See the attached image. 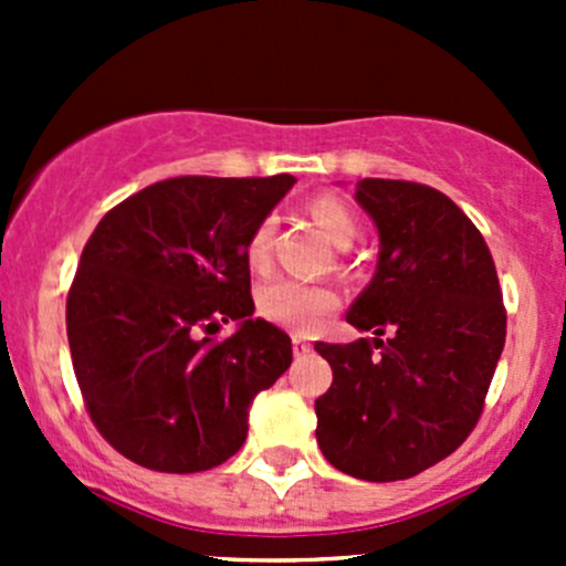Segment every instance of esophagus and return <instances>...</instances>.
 <instances>
[{"label":"esophagus","instance_id":"34e87169","mask_svg":"<svg viewBox=\"0 0 566 566\" xmlns=\"http://www.w3.org/2000/svg\"><path fill=\"white\" fill-rule=\"evenodd\" d=\"M293 353L295 356H310L312 342H306L304 336H293Z\"/></svg>","mask_w":566,"mask_h":566}]
</instances>
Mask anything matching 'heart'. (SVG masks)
Here are the masks:
<instances>
[{"instance_id":"1","label":"heart","mask_w":566,"mask_h":566,"mask_svg":"<svg viewBox=\"0 0 566 566\" xmlns=\"http://www.w3.org/2000/svg\"><path fill=\"white\" fill-rule=\"evenodd\" d=\"M310 213L336 247H350L356 241L358 221L339 197L323 193L312 199ZM271 256L273 219H262L247 241V262L251 271H265L271 265ZM336 304H339V295L328 284L301 282V279H276V282H268L256 295V312L262 317L290 331H301V334L315 328L319 319L336 310Z\"/></svg>"}]
</instances>
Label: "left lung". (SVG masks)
Wrapping results in <instances>:
<instances>
[{"label": "left lung", "instance_id": "8db88e82", "mask_svg": "<svg viewBox=\"0 0 566 566\" xmlns=\"http://www.w3.org/2000/svg\"><path fill=\"white\" fill-rule=\"evenodd\" d=\"M356 199L378 224L380 256L347 323L378 339L315 345L334 373L315 399L317 443L347 476L397 482L473 432L504 350L506 310L482 232L447 193L364 177Z\"/></svg>", "mask_w": 566, "mask_h": 566}]
</instances>
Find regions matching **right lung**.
I'll return each mask as SVG.
<instances>
[{"mask_svg":"<svg viewBox=\"0 0 566 566\" xmlns=\"http://www.w3.org/2000/svg\"><path fill=\"white\" fill-rule=\"evenodd\" d=\"M293 175L153 182L98 221L67 293V345L84 408L123 458L161 473L221 465L249 405L293 361L254 315L247 241ZM241 322L227 340L209 336Z\"/></svg>","mask_w":566,"mask_h":566,"instance_id":"right-lung-1","label":"right lung"}]
</instances>
